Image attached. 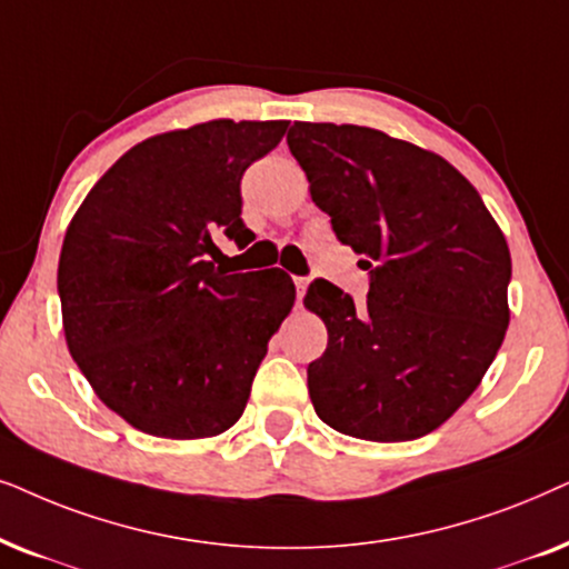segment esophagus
Wrapping results in <instances>:
<instances>
[{
  "label": "esophagus",
  "instance_id": "1",
  "mask_svg": "<svg viewBox=\"0 0 569 569\" xmlns=\"http://www.w3.org/2000/svg\"><path fill=\"white\" fill-rule=\"evenodd\" d=\"M293 283H297V297H299V301H301V299H305V293H307L309 278H301V276H297V278H293Z\"/></svg>",
  "mask_w": 569,
  "mask_h": 569
}]
</instances>
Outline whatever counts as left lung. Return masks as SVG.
Here are the masks:
<instances>
[{"label": "left lung", "instance_id": "left-lung-1", "mask_svg": "<svg viewBox=\"0 0 569 569\" xmlns=\"http://www.w3.org/2000/svg\"><path fill=\"white\" fill-rule=\"evenodd\" d=\"M340 244L363 254L367 305L315 278L305 305L328 348L307 367L320 419L403 442L435 431L479 388L505 340L512 262L463 173L372 127L297 121L286 138Z\"/></svg>", "mask_w": 569, "mask_h": 569}]
</instances>
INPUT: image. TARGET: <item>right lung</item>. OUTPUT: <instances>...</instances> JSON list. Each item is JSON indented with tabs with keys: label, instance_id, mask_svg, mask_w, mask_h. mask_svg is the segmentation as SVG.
<instances>
[{
	"label": "right lung",
	"instance_id": "obj_1",
	"mask_svg": "<svg viewBox=\"0 0 569 569\" xmlns=\"http://www.w3.org/2000/svg\"><path fill=\"white\" fill-rule=\"evenodd\" d=\"M289 121L213 119L127 150L90 189L59 257L67 346L96 396L153 437L239 421L297 289L280 268H226L244 249L241 177Z\"/></svg>",
	"mask_w": 569,
	"mask_h": 569
}]
</instances>
